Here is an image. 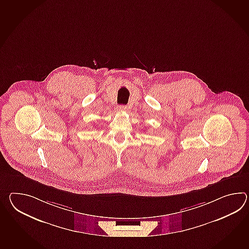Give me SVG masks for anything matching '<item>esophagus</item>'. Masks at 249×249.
<instances>
[{"label": "esophagus", "mask_w": 249, "mask_h": 249, "mask_svg": "<svg viewBox=\"0 0 249 249\" xmlns=\"http://www.w3.org/2000/svg\"><path fill=\"white\" fill-rule=\"evenodd\" d=\"M117 110L119 111H127V106L126 105H120L117 107Z\"/></svg>", "instance_id": "1"}]
</instances>
